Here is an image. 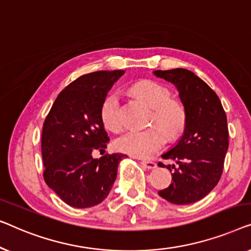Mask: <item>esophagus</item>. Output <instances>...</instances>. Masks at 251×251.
<instances>
[{
  "instance_id": "1",
  "label": "esophagus",
  "mask_w": 251,
  "mask_h": 251,
  "mask_svg": "<svg viewBox=\"0 0 251 251\" xmlns=\"http://www.w3.org/2000/svg\"><path fill=\"white\" fill-rule=\"evenodd\" d=\"M141 164H142L144 167L148 168V169H154L157 167L156 162L151 161V160H142V161H141Z\"/></svg>"
}]
</instances>
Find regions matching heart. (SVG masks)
Here are the masks:
<instances>
[{"mask_svg": "<svg viewBox=\"0 0 251 251\" xmlns=\"http://www.w3.org/2000/svg\"><path fill=\"white\" fill-rule=\"evenodd\" d=\"M132 92L153 109L151 123H157L160 126L150 127L146 130H129L118 137L116 148L129 156L146 158L165 146L167 135L171 139L181 135L185 127L186 112L181 102L172 99V93L167 87L153 80H140L132 86ZM100 117L103 125L112 132L122 129L117 92H110L105 95L100 107Z\"/></svg>", "mask_w": 251, "mask_h": 251, "instance_id": "obj_1", "label": "heart"}]
</instances>
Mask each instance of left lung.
Instances as JSON below:
<instances>
[{
	"label": "left lung",
	"mask_w": 251,
	"mask_h": 251,
	"mask_svg": "<svg viewBox=\"0 0 251 251\" xmlns=\"http://www.w3.org/2000/svg\"><path fill=\"white\" fill-rule=\"evenodd\" d=\"M154 75L174 84L186 112L184 132L176 146L161 154L176 165H164L172 184L158 192L175 204H189L206 197L220 181L228 148L227 119L220 98L188 69L154 70Z\"/></svg>",
	"instance_id": "left-lung-1"
}]
</instances>
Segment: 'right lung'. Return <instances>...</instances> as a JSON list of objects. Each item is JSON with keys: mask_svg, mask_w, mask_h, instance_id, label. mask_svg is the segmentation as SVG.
I'll return each mask as SVG.
<instances>
[{"mask_svg": "<svg viewBox=\"0 0 251 251\" xmlns=\"http://www.w3.org/2000/svg\"><path fill=\"white\" fill-rule=\"evenodd\" d=\"M124 70L83 75L60 92L42 130L43 177L62 201L89 208L108 197L123 153L92 157L109 142L100 117L102 101Z\"/></svg>", "mask_w": 251, "mask_h": 251, "instance_id": "obj_1", "label": "right lung"}]
</instances>
